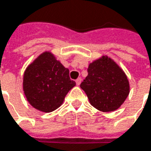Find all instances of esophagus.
I'll return each mask as SVG.
<instances>
[{
    "instance_id": "esophagus-1",
    "label": "esophagus",
    "mask_w": 151,
    "mask_h": 151,
    "mask_svg": "<svg viewBox=\"0 0 151 151\" xmlns=\"http://www.w3.org/2000/svg\"><path fill=\"white\" fill-rule=\"evenodd\" d=\"M80 83H81V78H78L76 79V84H77V86H79Z\"/></svg>"
}]
</instances>
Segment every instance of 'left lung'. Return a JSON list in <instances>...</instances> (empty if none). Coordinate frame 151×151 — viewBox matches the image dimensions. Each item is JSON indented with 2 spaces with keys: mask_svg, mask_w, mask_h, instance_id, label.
Listing matches in <instances>:
<instances>
[{
  "mask_svg": "<svg viewBox=\"0 0 151 151\" xmlns=\"http://www.w3.org/2000/svg\"><path fill=\"white\" fill-rule=\"evenodd\" d=\"M88 75L80 84L89 102L102 112H112L123 104L129 82L123 70L109 57L102 56L88 65Z\"/></svg>",
  "mask_w": 151,
  "mask_h": 151,
  "instance_id": "8db88e82",
  "label": "left lung"
}]
</instances>
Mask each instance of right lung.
<instances>
[{"instance_id":"obj_1","label":"right lung","mask_w":151,"mask_h":151,"mask_svg":"<svg viewBox=\"0 0 151 151\" xmlns=\"http://www.w3.org/2000/svg\"><path fill=\"white\" fill-rule=\"evenodd\" d=\"M76 86L69 70L50 51L41 53L26 68L22 88L34 108L50 113L63 104L68 92Z\"/></svg>"}]
</instances>
